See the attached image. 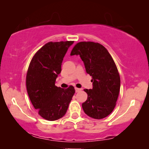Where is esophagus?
Wrapping results in <instances>:
<instances>
[{
  "label": "esophagus",
  "mask_w": 149,
  "mask_h": 149,
  "mask_svg": "<svg viewBox=\"0 0 149 149\" xmlns=\"http://www.w3.org/2000/svg\"><path fill=\"white\" fill-rule=\"evenodd\" d=\"M81 90V89L77 88V87H75V91H76V92H79V91H80Z\"/></svg>",
  "instance_id": "obj_1"
}]
</instances>
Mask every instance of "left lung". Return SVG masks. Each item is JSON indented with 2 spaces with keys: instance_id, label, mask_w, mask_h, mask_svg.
<instances>
[{
  "instance_id": "obj_1",
  "label": "left lung",
  "mask_w": 149,
  "mask_h": 149,
  "mask_svg": "<svg viewBox=\"0 0 149 149\" xmlns=\"http://www.w3.org/2000/svg\"><path fill=\"white\" fill-rule=\"evenodd\" d=\"M79 55L87 74L92 77L93 88L85 89L87 100L82 104L85 113L101 119L115 109L119 96L120 77L113 58L102 45L94 42H80L73 47L70 56Z\"/></svg>"
}]
</instances>
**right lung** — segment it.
<instances>
[{
    "label": "right lung",
    "mask_w": 149,
    "mask_h": 149,
    "mask_svg": "<svg viewBox=\"0 0 149 149\" xmlns=\"http://www.w3.org/2000/svg\"><path fill=\"white\" fill-rule=\"evenodd\" d=\"M74 41L49 42L34 54L26 74L30 101L43 119L56 121L65 115L75 92L74 87L56 86L63 58Z\"/></svg>",
    "instance_id": "1"
}]
</instances>
